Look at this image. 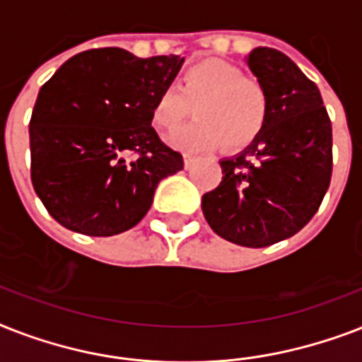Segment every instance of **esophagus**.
Returning a JSON list of instances; mask_svg holds the SVG:
<instances>
[{
	"label": "esophagus",
	"mask_w": 362,
	"mask_h": 362,
	"mask_svg": "<svg viewBox=\"0 0 362 362\" xmlns=\"http://www.w3.org/2000/svg\"><path fill=\"white\" fill-rule=\"evenodd\" d=\"M193 161H195V156H192V153H184V165H186V169L192 167Z\"/></svg>",
	"instance_id": "obj_1"
}]
</instances>
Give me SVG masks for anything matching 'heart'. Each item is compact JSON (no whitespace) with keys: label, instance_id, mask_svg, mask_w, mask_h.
<instances>
[{"label":"heart","instance_id":"b5f03b06","mask_svg":"<svg viewBox=\"0 0 362 362\" xmlns=\"http://www.w3.org/2000/svg\"><path fill=\"white\" fill-rule=\"evenodd\" d=\"M175 86L161 88L152 103V122L173 133L193 115L199 120L178 131L170 142L182 150L242 148L264 129L270 115L267 88L244 76L237 65L221 59H203L187 67Z\"/></svg>","mask_w":362,"mask_h":362}]
</instances>
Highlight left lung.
I'll use <instances>...</instances> for the list:
<instances>
[{
    "label": "left lung",
    "mask_w": 362,
    "mask_h": 362,
    "mask_svg": "<svg viewBox=\"0 0 362 362\" xmlns=\"http://www.w3.org/2000/svg\"><path fill=\"white\" fill-rule=\"evenodd\" d=\"M247 65L267 88L269 122L244 152L221 159L223 178L203 195V214L221 238L264 247L320 210L332 175V125L317 86L286 54L259 47Z\"/></svg>",
    "instance_id": "8db88e82"
}]
</instances>
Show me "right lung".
I'll return each instance as SVG.
<instances>
[{
  "mask_svg": "<svg viewBox=\"0 0 362 362\" xmlns=\"http://www.w3.org/2000/svg\"><path fill=\"white\" fill-rule=\"evenodd\" d=\"M182 64L175 54L92 48L42 84L30 120L31 184L59 226L120 235L146 216L159 182L184 169L150 125L153 99Z\"/></svg>",
  "mask_w": 362,
  "mask_h": 362,
  "instance_id": "obj_1",
  "label": "right lung"
}]
</instances>
